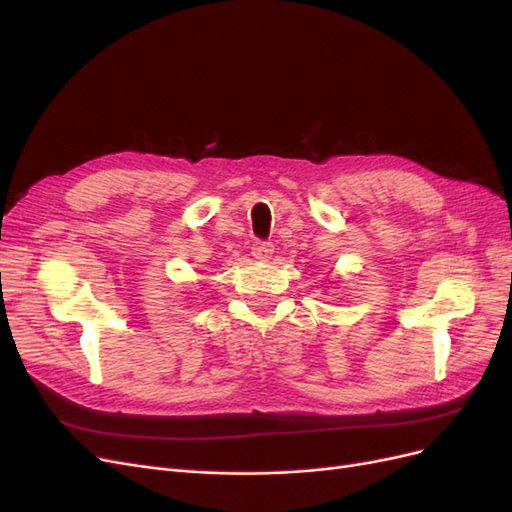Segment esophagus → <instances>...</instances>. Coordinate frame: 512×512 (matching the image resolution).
<instances>
[{
	"instance_id": "obj_1",
	"label": "esophagus",
	"mask_w": 512,
	"mask_h": 512,
	"mask_svg": "<svg viewBox=\"0 0 512 512\" xmlns=\"http://www.w3.org/2000/svg\"><path fill=\"white\" fill-rule=\"evenodd\" d=\"M252 254L256 260H269L273 254V243L269 241H256L252 247Z\"/></svg>"
}]
</instances>
